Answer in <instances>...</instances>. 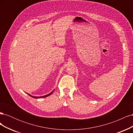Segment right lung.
Returning a JSON list of instances; mask_svg holds the SVG:
<instances>
[{"label": "right lung", "instance_id": "add662e5", "mask_svg": "<svg viewBox=\"0 0 133 133\" xmlns=\"http://www.w3.org/2000/svg\"><path fill=\"white\" fill-rule=\"evenodd\" d=\"M53 91H54V90L50 92V93H49V94H47V95H46L42 96H32V95H30V94H28L29 95V96H30L31 97H32V98H35V99H38V98H45V97H46V96H49L50 95H51V94H52V92H53Z\"/></svg>", "mask_w": 133, "mask_h": 133}]
</instances>
